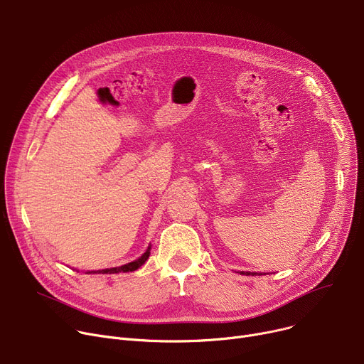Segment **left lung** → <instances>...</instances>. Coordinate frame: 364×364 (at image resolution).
I'll list each match as a JSON object with an SVG mask.
<instances>
[{
	"label": "left lung",
	"mask_w": 364,
	"mask_h": 364,
	"mask_svg": "<svg viewBox=\"0 0 364 364\" xmlns=\"http://www.w3.org/2000/svg\"><path fill=\"white\" fill-rule=\"evenodd\" d=\"M241 274H245V276H255L257 273H250V272H242Z\"/></svg>",
	"instance_id": "8db88e82"
}]
</instances>
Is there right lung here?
<instances>
[{
    "mask_svg": "<svg viewBox=\"0 0 364 364\" xmlns=\"http://www.w3.org/2000/svg\"><path fill=\"white\" fill-rule=\"evenodd\" d=\"M149 248L146 250V252L145 254H142V257H139L138 259H135V261H132V262H129V264H124V266H120V267H113V269H106V270H100V272H97V273H102V274H114V273H127V272H135V270H138L142 264H145V261L148 259V257H149ZM95 273V272H94Z\"/></svg>",
    "mask_w": 364,
    "mask_h": 364,
    "instance_id": "right-lung-1",
    "label": "right lung"
}]
</instances>
